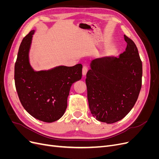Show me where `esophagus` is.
Segmentation results:
<instances>
[{
  "label": "esophagus",
  "instance_id": "1",
  "mask_svg": "<svg viewBox=\"0 0 159 159\" xmlns=\"http://www.w3.org/2000/svg\"><path fill=\"white\" fill-rule=\"evenodd\" d=\"M88 67L84 66L83 67V69H82V75H83V76H85L86 74H87V72H88Z\"/></svg>",
  "mask_w": 159,
  "mask_h": 159
}]
</instances>
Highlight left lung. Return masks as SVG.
<instances>
[{
    "label": "left lung",
    "mask_w": 159,
    "mask_h": 159,
    "mask_svg": "<svg viewBox=\"0 0 159 159\" xmlns=\"http://www.w3.org/2000/svg\"><path fill=\"white\" fill-rule=\"evenodd\" d=\"M127 46L118 57L93 60L85 83L91 113L107 124L120 121L135 104L142 84V61L134 42L124 35Z\"/></svg>",
    "instance_id": "8db88e82"
}]
</instances>
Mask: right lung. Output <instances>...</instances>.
Returning a JSON list of instances; mask_svg holds the SVG:
<instances>
[{
  "label": "right lung",
  "mask_w": 159,
  "mask_h": 159,
  "mask_svg": "<svg viewBox=\"0 0 159 159\" xmlns=\"http://www.w3.org/2000/svg\"><path fill=\"white\" fill-rule=\"evenodd\" d=\"M33 30L19 47L14 66V81L23 107L34 118L52 123L63 116L71 85L81 80L82 65L59 66L48 70L35 71L30 64Z\"/></svg>",
  "instance_id": "1"
}]
</instances>
